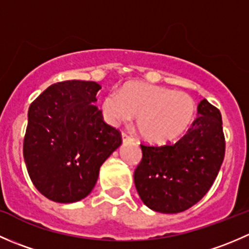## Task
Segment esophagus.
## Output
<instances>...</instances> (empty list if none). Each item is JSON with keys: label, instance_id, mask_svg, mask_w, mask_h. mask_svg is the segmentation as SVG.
I'll return each mask as SVG.
<instances>
[{"label": "esophagus", "instance_id": "obj_1", "mask_svg": "<svg viewBox=\"0 0 249 249\" xmlns=\"http://www.w3.org/2000/svg\"><path fill=\"white\" fill-rule=\"evenodd\" d=\"M122 140H123V142H129V141H132V139L130 136H127L126 134H124V132H123L122 134Z\"/></svg>", "mask_w": 249, "mask_h": 249}]
</instances>
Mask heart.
<instances>
[{"label": "heart", "instance_id": "b5f03b06", "mask_svg": "<svg viewBox=\"0 0 249 249\" xmlns=\"http://www.w3.org/2000/svg\"><path fill=\"white\" fill-rule=\"evenodd\" d=\"M101 110L110 125L129 122L136 115L140 136L145 142L162 145L176 142L188 131L196 113V104L187 92L129 82L119 92L105 95Z\"/></svg>", "mask_w": 249, "mask_h": 249}]
</instances>
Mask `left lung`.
<instances>
[{
	"mask_svg": "<svg viewBox=\"0 0 249 249\" xmlns=\"http://www.w3.org/2000/svg\"><path fill=\"white\" fill-rule=\"evenodd\" d=\"M187 135L175 144H141L142 160L134 173L135 187L147 207L178 213L199 202L210 190L225 154L222 115L206 99Z\"/></svg>",
	"mask_w": 249,
	"mask_h": 249,
	"instance_id": "obj_1",
	"label": "left lung"
}]
</instances>
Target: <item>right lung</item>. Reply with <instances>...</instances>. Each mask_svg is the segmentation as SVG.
Returning <instances> with one entry per match:
<instances>
[{"instance_id": "right-lung-1", "label": "right lung", "mask_w": 249, "mask_h": 249, "mask_svg": "<svg viewBox=\"0 0 249 249\" xmlns=\"http://www.w3.org/2000/svg\"><path fill=\"white\" fill-rule=\"evenodd\" d=\"M96 82L65 80L31 104L24 160L35 187L60 203L77 202L94 189L100 167L122 144L118 130L95 106Z\"/></svg>"}]
</instances>
